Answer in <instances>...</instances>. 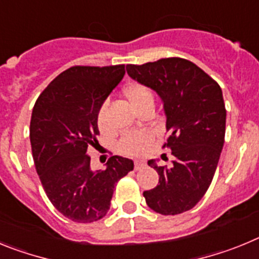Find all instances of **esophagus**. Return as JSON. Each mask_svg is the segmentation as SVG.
<instances>
[{"label": "esophagus", "mask_w": 259, "mask_h": 259, "mask_svg": "<svg viewBox=\"0 0 259 259\" xmlns=\"http://www.w3.org/2000/svg\"><path fill=\"white\" fill-rule=\"evenodd\" d=\"M145 166H146L145 162H143V161H136V162H135V170H136V171L143 170V168Z\"/></svg>", "instance_id": "1"}]
</instances>
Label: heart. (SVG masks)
<instances>
[{
    "mask_svg": "<svg viewBox=\"0 0 259 259\" xmlns=\"http://www.w3.org/2000/svg\"><path fill=\"white\" fill-rule=\"evenodd\" d=\"M123 95L132 105L137 113L141 114L148 109H154V93L148 85L139 81L130 83L123 88ZM97 127L101 132H106L107 125V105L104 104L97 113ZM153 136L148 131H139L127 134L119 141V150L127 155H143L152 145Z\"/></svg>",
    "mask_w": 259,
    "mask_h": 259,
    "instance_id": "b5f03b06",
    "label": "heart"
}]
</instances>
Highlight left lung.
I'll return each mask as SVG.
<instances>
[{
  "label": "left lung",
  "instance_id": "obj_1",
  "mask_svg": "<svg viewBox=\"0 0 259 259\" xmlns=\"http://www.w3.org/2000/svg\"><path fill=\"white\" fill-rule=\"evenodd\" d=\"M127 74L161 97L170 134L163 148L175 157L171 167L148 162L159 182L144 192L146 203L162 215L188 211L206 193L223 149L226 106L221 87L193 62L178 57L127 65Z\"/></svg>",
  "mask_w": 259,
  "mask_h": 259
}]
</instances>
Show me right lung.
Masks as SVG:
<instances>
[{"instance_id":"1","label":"right lung","mask_w":259,"mask_h":259,"mask_svg":"<svg viewBox=\"0 0 259 259\" xmlns=\"http://www.w3.org/2000/svg\"><path fill=\"white\" fill-rule=\"evenodd\" d=\"M124 74V65L70 67L42 91L32 110L36 171L53 206L72 222L104 218L116 183L134 170V162L119 155L109 158L105 170H93L88 155L98 143V110Z\"/></svg>"}]
</instances>
